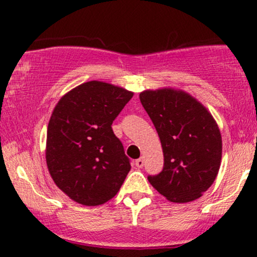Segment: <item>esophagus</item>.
<instances>
[{"mask_svg": "<svg viewBox=\"0 0 257 257\" xmlns=\"http://www.w3.org/2000/svg\"><path fill=\"white\" fill-rule=\"evenodd\" d=\"M144 163H145V162H144V158H139L135 161V166H137L138 168H143Z\"/></svg>", "mask_w": 257, "mask_h": 257, "instance_id": "esophagus-1", "label": "esophagus"}]
</instances>
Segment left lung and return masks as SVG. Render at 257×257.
<instances>
[{
	"label": "left lung",
	"mask_w": 257,
	"mask_h": 257,
	"mask_svg": "<svg viewBox=\"0 0 257 257\" xmlns=\"http://www.w3.org/2000/svg\"><path fill=\"white\" fill-rule=\"evenodd\" d=\"M140 101L155 124L163 170L149 181L174 203L202 197L213 185L222 157V139L213 114L191 94L175 88L147 89Z\"/></svg>",
	"instance_id": "1"
}]
</instances>
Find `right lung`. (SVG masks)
<instances>
[{"instance_id": "1", "label": "right lung", "mask_w": 257, "mask_h": 257, "mask_svg": "<svg viewBox=\"0 0 257 257\" xmlns=\"http://www.w3.org/2000/svg\"><path fill=\"white\" fill-rule=\"evenodd\" d=\"M133 91L101 81L60 98L47 129L46 162L54 184L76 203L95 206L113 198L131 170L111 125Z\"/></svg>"}]
</instances>
